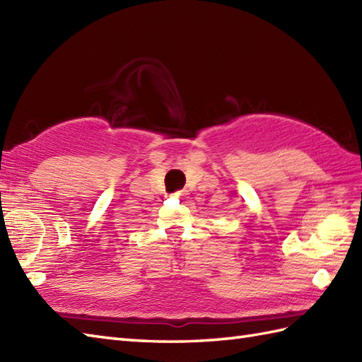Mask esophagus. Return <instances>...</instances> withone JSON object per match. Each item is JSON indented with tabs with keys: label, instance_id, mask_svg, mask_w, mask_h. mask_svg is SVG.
Instances as JSON below:
<instances>
[{
	"label": "esophagus",
	"instance_id": "obj_1",
	"mask_svg": "<svg viewBox=\"0 0 362 362\" xmlns=\"http://www.w3.org/2000/svg\"><path fill=\"white\" fill-rule=\"evenodd\" d=\"M174 196H175V197H185L187 193H185V191H179V193H175Z\"/></svg>",
	"mask_w": 362,
	"mask_h": 362
}]
</instances>
